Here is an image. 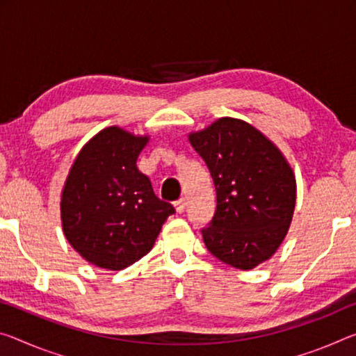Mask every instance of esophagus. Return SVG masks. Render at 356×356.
Masks as SVG:
<instances>
[{"mask_svg":"<svg viewBox=\"0 0 356 356\" xmlns=\"http://www.w3.org/2000/svg\"><path fill=\"white\" fill-rule=\"evenodd\" d=\"M174 207H176V212L177 213H182L185 211V200L180 198L176 202H174Z\"/></svg>","mask_w":356,"mask_h":356,"instance_id":"1","label":"esophagus"}]
</instances>
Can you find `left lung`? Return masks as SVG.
Here are the masks:
<instances>
[{"label": "left lung", "mask_w": 356, "mask_h": 356, "mask_svg": "<svg viewBox=\"0 0 356 356\" xmlns=\"http://www.w3.org/2000/svg\"><path fill=\"white\" fill-rule=\"evenodd\" d=\"M188 140L211 172L217 209L202 228L207 250L249 270L279 249L296 204V179L282 152L250 123L218 118Z\"/></svg>", "instance_id": "left-lung-1"}]
</instances>
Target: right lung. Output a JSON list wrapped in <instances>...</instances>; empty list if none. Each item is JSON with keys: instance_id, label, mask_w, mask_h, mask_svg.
Segmentation results:
<instances>
[{"instance_id": "1", "label": "right lung", "mask_w": 356, "mask_h": 356, "mask_svg": "<svg viewBox=\"0 0 356 356\" xmlns=\"http://www.w3.org/2000/svg\"><path fill=\"white\" fill-rule=\"evenodd\" d=\"M149 136L101 129L79 152L61 191V227L95 266L120 270L152 250L174 207L156 198L136 166Z\"/></svg>"}]
</instances>
